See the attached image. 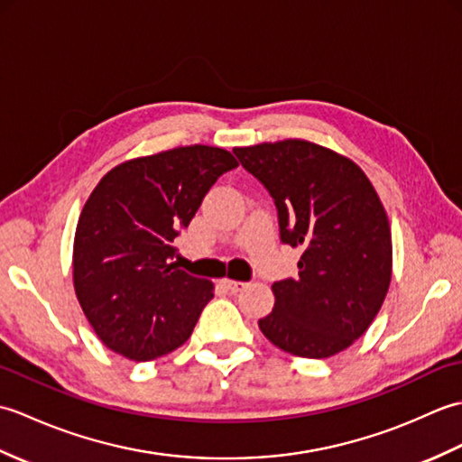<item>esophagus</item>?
I'll list each match as a JSON object with an SVG mask.
<instances>
[{
  "instance_id": "34e87169",
  "label": "esophagus",
  "mask_w": 462,
  "mask_h": 462,
  "mask_svg": "<svg viewBox=\"0 0 462 462\" xmlns=\"http://www.w3.org/2000/svg\"><path fill=\"white\" fill-rule=\"evenodd\" d=\"M222 283H224V288H226V290H230L232 293L242 291L244 288L248 286L246 282H236V280H228V278H224V280H222Z\"/></svg>"
}]
</instances>
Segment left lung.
Here are the masks:
<instances>
[{
	"mask_svg": "<svg viewBox=\"0 0 462 462\" xmlns=\"http://www.w3.org/2000/svg\"><path fill=\"white\" fill-rule=\"evenodd\" d=\"M266 186L278 208L280 236L301 246L298 278L272 286L276 303L258 321L286 353L326 359L367 331L385 301L393 244L367 174L347 156L306 139L234 149Z\"/></svg>",
	"mask_w": 462,
	"mask_h": 462,
	"instance_id": "obj_1",
	"label": "left lung"
}]
</instances>
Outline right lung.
Segmentation results:
<instances>
[{
    "instance_id": "right-lung-1",
    "label": "right lung",
    "mask_w": 462,
    "mask_h": 462,
    "mask_svg": "<svg viewBox=\"0 0 462 462\" xmlns=\"http://www.w3.org/2000/svg\"><path fill=\"white\" fill-rule=\"evenodd\" d=\"M236 166L220 146H176L116 164L95 186L75 230L73 286L111 351L151 361L190 337L214 283L180 270L172 242Z\"/></svg>"
}]
</instances>
